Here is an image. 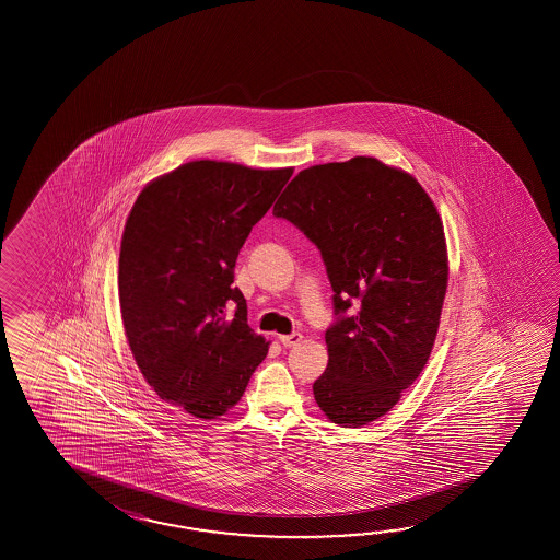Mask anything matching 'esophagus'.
<instances>
[{
  "label": "esophagus",
  "mask_w": 560,
  "mask_h": 560,
  "mask_svg": "<svg viewBox=\"0 0 560 560\" xmlns=\"http://www.w3.org/2000/svg\"><path fill=\"white\" fill-rule=\"evenodd\" d=\"M278 338H280V342H282L284 346H288V348H290V346H296L302 342V334L300 332L282 334V336H278Z\"/></svg>",
  "instance_id": "esophagus-1"
}]
</instances>
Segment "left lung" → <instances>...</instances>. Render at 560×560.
Here are the masks:
<instances>
[{"mask_svg":"<svg viewBox=\"0 0 560 560\" xmlns=\"http://www.w3.org/2000/svg\"><path fill=\"white\" fill-rule=\"evenodd\" d=\"M275 215L316 244L332 284L338 318L314 398L336 424L364 427L429 362L448 282L441 215L410 174L366 155L302 170Z\"/></svg>","mask_w":560,"mask_h":560,"instance_id":"1","label":"left lung"}]
</instances>
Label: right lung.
<instances>
[{
    "mask_svg": "<svg viewBox=\"0 0 560 560\" xmlns=\"http://www.w3.org/2000/svg\"><path fill=\"white\" fill-rule=\"evenodd\" d=\"M290 176L196 160L150 182L126 220L118 284L131 354L155 394L191 417L226 415L268 354L232 282L240 248Z\"/></svg>",
    "mask_w": 560,
    "mask_h": 560,
    "instance_id": "right-lung-1",
    "label": "right lung"
}]
</instances>
